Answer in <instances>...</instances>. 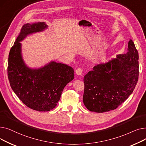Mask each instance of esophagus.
Here are the masks:
<instances>
[{
  "mask_svg": "<svg viewBox=\"0 0 146 146\" xmlns=\"http://www.w3.org/2000/svg\"><path fill=\"white\" fill-rule=\"evenodd\" d=\"M82 72H83V70H82V68H80V67L78 68L76 70V74H77L78 75L82 76Z\"/></svg>",
  "mask_w": 146,
  "mask_h": 146,
  "instance_id": "1",
  "label": "esophagus"
}]
</instances>
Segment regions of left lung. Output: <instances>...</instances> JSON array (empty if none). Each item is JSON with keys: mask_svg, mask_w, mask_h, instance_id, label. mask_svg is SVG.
<instances>
[{"mask_svg": "<svg viewBox=\"0 0 146 146\" xmlns=\"http://www.w3.org/2000/svg\"><path fill=\"white\" fill-rule=\"evenodd\" d=\"M139 58L134 43L129 40L126 54L94 66L83 79V101L86 108L102 113L115 110L125 101L139 79Z\"/></svg>", "mask_w": 146, "mask_h": 146, "instance_id": "left-lung-1", "label": "left lung"}]
</instances>
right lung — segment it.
<instances>
[{
  "instance_id": "1",
  "label": "right lung",
  "mask_w": 146,
  "mask_h": 146,
  "mask_svg": "<svg viewBox=\"0 0 146 146\" xmlns=\"http://www.w3.org/2000/svg\"><path fill=\"white\" fill-rule=\"evenodd\" d=\"M47 27L44 22L23 26L10 50L7 64V76L15 94L28 108L38 111L54 108L64 87L74 79L73 68L67 64L51 61L43 67L32 69L23 60L19 42Z\"/></svg>"
}]
</instances>
